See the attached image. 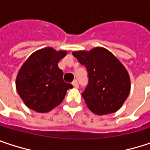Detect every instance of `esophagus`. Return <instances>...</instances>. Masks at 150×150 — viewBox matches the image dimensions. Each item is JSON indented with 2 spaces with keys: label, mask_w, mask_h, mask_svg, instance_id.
Here are the masks:
<instances>
[{
  "label": "esophagus",
  "mask_w": 150,
  "mask_h": 150,
  "mask_svg": "<svg viewBox=\"0 0 150 150\" xmlns=\"http://www.w3.org/2000/svg\"><path fill=\"white\" fill-rule=\"evenodd\" d=\"M72 85L74 86V88H78V86H79V84H78V81L75 80L73 82H72Z\"/></svg>",
  "instance_id": "obj_1"
}]
</instances>
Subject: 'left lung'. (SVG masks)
Masks as SVG:
<instances>
[{
    "label": "left lung",
    "mask_w": 150,
    "mask_h": 150,
    "mask_svg": "<svg viewBox=\"0 0 150 150\" xmlns=\"http://www.w3.org/2000/svg\"><path fill=\"white\" fill-rule=\"evenodd\" d=\"M72 54L88 72V85L82 97L89 110L96 115L119 110L130 91L129 75L121 62L103 47Z\"/></svg>",
    "instance_id": "left-lung-1"
}]
</instances>
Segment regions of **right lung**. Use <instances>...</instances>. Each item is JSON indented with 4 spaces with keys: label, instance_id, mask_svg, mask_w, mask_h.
<instances>
[{
    "label": "right lung",
    "instance_id": "1",
    "mask_svg": "<svg viewBox=\"0 0 150 150\" xmlns=\"http://www.w3.org/2000/svg\"><path fill=\"white\" fill-rule=\"evenodd\" d=\"M66 50L51 47L33 52L23 63L16 77V89L25 105L35 112L45 113L60 105L67 90L73 86L63 81L58 62Z\"/></svg>",
    "mask_w": 150,
    "mask_h": 150
}]
</instances>
